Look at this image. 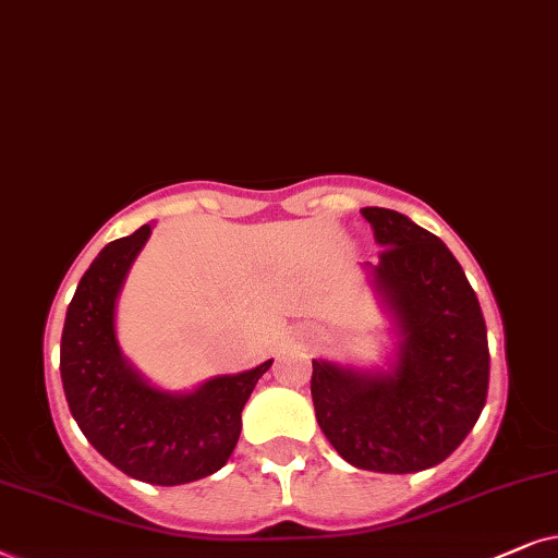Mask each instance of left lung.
Here are the masks:
<instances>
[{"label":"left lung","instance_id":"1","mask_svg":"<svg viewBox=\"0 0 558 558\" xmlns=\"http://www.w3.org/2000/svg\"><path fill=\"white\" fill-rule=\"evenodd\" d=\"M375 291L398 326L390 369L314 360L316 421L356 470L411 474L441 464L477 423L487 400V326L470 280L439 236L403 214L367 206Z\"/></svg>","mask_w":558,"mask_h":558}]
</instances>
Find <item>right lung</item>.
Masks as SVG:
<instances>
[{
    "label": "right lung",
    "mask_w": 558,
    "mask_h": 558,
    "mask_svg": "<svg viewBox=\"0 0 558 558\" xmlns=\"http://www.w3.org/2000/svg\"><path fill=\"white\" fill-rule=\"evenodd\" d=\"M147 236L150 225L109 242L81 278L63 324L61 380L71 415L104 459L140 482L170 487L227 464L242 408L272 360L211 377L193 392L153 388L124 360L114 331L117 295Z\"/></svg>",
    "instance_id": "1"
}]
</instances>
